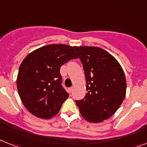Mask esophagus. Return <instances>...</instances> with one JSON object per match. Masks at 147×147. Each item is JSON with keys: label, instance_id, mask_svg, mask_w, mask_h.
Wrapping results in <instances>:
<instances>
[{"label": "esophagus", "instance_id": "1", "mask_svg": "<svg viewBox=\"0 0 147 147\" xmlns=\"http://www.w3.org/2000/svg\"><path fill=\"white\" fill-rule=\"evenodd\" d=\"M73 89H74V88H73V87H71V88H69V92H70V93L72 92Z\"/></svg>", "mask_w": 147, "mask_h": 147}]
</instances>
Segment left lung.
I'll return each mask as SVG.
<instances>
[{
  "label": "left lung",
  "mask_w": 147,
  "mask_h": 147,
  "mask_svg": "<svg viewBox=\"0 0 147 147\" xmlns=\"http://www.w3.org/2000/svg\"><path fill=\"white\" fill-rule=\"evenodd\" d=\"M74 49L83 67L87 92L84 98L75 102L88 122H102L114 114L125 97L124 71L114 57L100 48Z\"/></svg>",
  "instance_id": "1"
}]
</instances>
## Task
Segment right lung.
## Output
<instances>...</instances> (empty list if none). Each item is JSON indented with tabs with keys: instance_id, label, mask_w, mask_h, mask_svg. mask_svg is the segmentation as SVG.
Segmentation results:
<instances>
[{
	"instance_id": "obj_1",
	"label": "right lung",
	"mask_w": 147,
	"mask_h": 147,
	"mask_svg": "<svg viewBox=\"0 0 147 147\" xmlns=\"http://www.w3.org/2000/svg\"><path fill=\"white\" fill-rule=\"evenodd\" d=\"M75 47L51 44L28 55L19 67L17 89L29 112L41 119H50L59 113L68 98L62 86L60 68L77 59Z\"/></svg>"
}]
</instances>
